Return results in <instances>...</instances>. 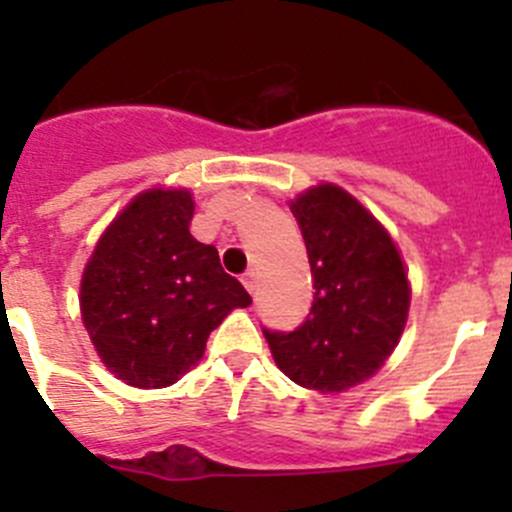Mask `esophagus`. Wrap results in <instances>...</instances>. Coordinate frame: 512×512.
I'll use <instances>...</instances> for the list:
<instances>
[{"mask_svg": "<svg viewBox=\"0 0 512 512\" xmlns=\"http://www.w3.org/2000/svg\"><path fill=\"white\" fill-rule=\"evenodd\" d=\"M242 285L247 287V292L255 294L257 292V272L255 270H247L245 275H242Z\"/></svg>", "mask_w": 512, "mask_h": 512, "instance_id": "1", "label": "esophagus"}]
</instances>
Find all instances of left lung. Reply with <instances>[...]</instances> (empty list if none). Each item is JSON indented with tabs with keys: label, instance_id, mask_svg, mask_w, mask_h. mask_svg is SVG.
I'll list each match as a JSON object with an SVG mask.
<instances>
[{
	"label": "left lung",
	"instance_id": "1",
	"mask_svg": "<svg viewBox=\"0 0 512 512\" xmlns=\"http://www.w3.org/2000/svg\"><path fill=\"white\" fill-rule=\"evenodd\" d=\"M289 210L307 245L314 302L294 332L262 334L294 384L337 394L376 374L394 352L409 280L389 232L337 185L307 190Z\"/></svg>",
	"mask_w": 512,
	"mask_h": 512
}]
</instances>
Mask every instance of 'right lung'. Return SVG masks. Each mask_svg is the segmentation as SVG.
<instances>
[{
    "label": "right lung",
    "mask_w": 512,
    "mask_h": 512,
    "mask_svg": "<svg viewBox=\"0 0 512 512\" xmlns=\"http://www.w3.org/2000/svg\"><path fill=\"white\" fill-rule=\"evenodd\" d=\"M190 220L188 190H148L103 232L84 270L86 332L108 371L138 389L175 384L227 314L252 304L218 250L190 235Z\"/></svg>",
    "instance_id": "add662e5"
}]
</instances>
